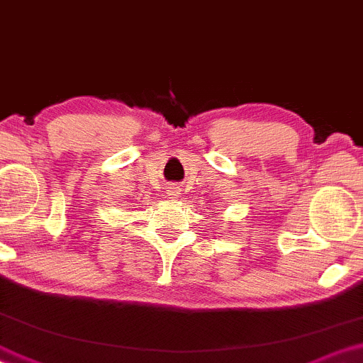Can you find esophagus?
Listing matches in <instances>:
<instances>
[{
    "label": "esophagus",
    "instance_id": "esophagus-1",
    "mask_svg": "<svg viewBox=\"0 0 363 363\" xmlns=\"http://www.w3.org/2000/svg\"><path fill=\"white\" fill-rule=\"evenodd\" d=\"M178 196H180V189H178V186H168L167 189V199H169V200H177Z\"/></svg>",
    "mask_w": 363,
    "mask_h": 363
}]
</instances>
